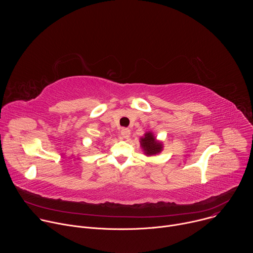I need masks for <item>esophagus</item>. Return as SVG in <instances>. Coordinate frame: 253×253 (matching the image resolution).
Returning a JSON list of instances; mask_svg holds the SVG:
<instances>
[{"mask_svg":"<svg viewBox=\"0 0 253 253\" xmlns=\"http://www.w3.org/2000/svg\"><path fill=\"white\" fill-rule=\"evenodd\" d=\"M121 135H122L123 138L128 139V138L130 137V135H131V131H130L128 128H123V129L121 130Z\"/></svg>","mask_w":253,"mask_h":253,"instance_id":"1","label":"esophagus"}]
</instances>
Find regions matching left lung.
Returning <instances> with one entry per match:
<instances>
[{"instance_id":"obj_1","label":"left lung","mask_w":253,"mask_h":253,"mask_svg":"<svg viewBox=\"0 0 253 253\" xmlns=\"http://www.w3.org/2000/svg\"><path fill=\"white\" fill-rule=\"evenodd\" d=\"M140 146L146 156H155L162 152L163 142L159 141L153 132L148 131L140 138Z\"/></svg>"}]
</instances>
